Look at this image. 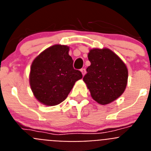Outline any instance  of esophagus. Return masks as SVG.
<instances>
[{"mask_svg": "<svg viewBox=\"0 0 151 151\" xmlns=\"http://www.w3.org/2000/svg\"><path fill=\"white\" fill-rule=\"evenodd\" d=\"M81 72H82V76H85V73H86V70H85V69H81Z\"/></svg>", "mask_w": 151, "mask_h": 151, "instance_id": "1", "label": "esophagus"}]
</instances>
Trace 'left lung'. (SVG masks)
Wrapping results in <instances>:
<instances>
[{"mask_svg":"<svg viewBox=\"0 0 151 151\" xmlns=\"http://www.w3.org/2000/svg\"><path fill=\"white\" fill-rule=\"evenodd\" d=\"M91 65L83 81L91 96L106 105L120 97L128 82V69L120 57L108 48H93L88 54Z\"/></svg>","mask_w":151,"mask_h":151,"instance_id":"8db88e82","label":"left lung"}]
</instances>
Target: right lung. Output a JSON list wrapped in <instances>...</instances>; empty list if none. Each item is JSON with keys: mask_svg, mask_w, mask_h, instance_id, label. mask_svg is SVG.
<instances>
[{"mask_svg": "<svg viewBox=\"0 0 151 151\" xmlns=\"http://www.w3.org/2000/svg\"><path fill=\"white\" fill-rule=\"evenodd\" d=\"M69 47L54 45L35 58L30 68L29 84L35 98L46 106L59 104L67 97L82 73L74 69Z\"/></svg>", "mask_w": 151, "mask_h": 151, "instance_id": "right-lung-1", "label": "right lung"}]
</instances>
